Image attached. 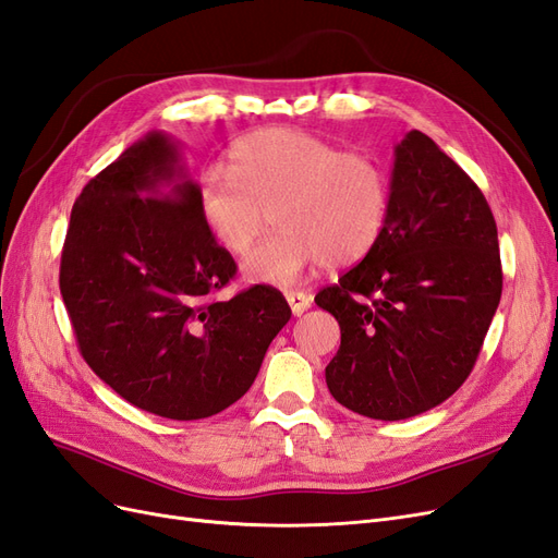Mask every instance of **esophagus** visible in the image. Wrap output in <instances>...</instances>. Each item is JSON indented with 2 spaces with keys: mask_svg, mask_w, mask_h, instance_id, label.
<instances>
[{
  "mask_svg": "<svg viewBox=\"0 0 558 558\" xmlns=\"http://www.w3.org/2000/svg\"><path fill=\"white\" fill-rule=\"evenodd\" d=\"M286 300H289V307L295 316H300L302 312H307L310 305H312L310 295L302 293V291H286Z\"/></svg>",
  "mask_w": 558,
  "mask_h": 558,
  "instance_id": "34e87169",
  "label": "esophagus"
}]
</instances>
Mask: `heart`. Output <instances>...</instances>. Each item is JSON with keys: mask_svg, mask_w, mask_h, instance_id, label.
<instances>
[{"mask_svg": "<svg viewBox=\"0 0 558 558\" xmlns=\"http://www.w3.org/2000/svg\"><path fill=\"white\" fill-rule=\"evenodd\" d=\"M228 158L230 170L214 165L199 174L197 209L230 253L248 251L275 209L279 230L242 265L251 281L293 283L316 263L347 267L379 244L391 183L369 154L305 130L267 128L234 142Z\"/></svg>", "mask_w": 558, "mask_h": 558, "instance_id": "heart-1", "label": "heart"}]
</instances>
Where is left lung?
<instances>
[{
	"instance_id": "obj_1",
	"label": "left lung",
	"mask_w": 558,
	"mask_h": 558,
	"mask_svg": "<svg viewBox=\"0 0 558 558\" xmlns=\"http://www.w3.org/2000/svg\"><path fill=\"white\" fill-rule=\"evenodd\" d=\"M500 293L484 193L424 132H408L379 244L314 298L342 330L326 367L332 398L379 421L445 402L475 367Z\"/></svg>"
}]
</instances>
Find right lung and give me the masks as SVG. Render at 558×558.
I'll return each instance as SVG.
<instances>
[{"mask_svg":"<svg viewBox=\"0 0 558 558\" xmlns=\"http://www.w3.org/2000/svg\"><path fill=\"white\" fill-rule=\"evenodd\" d=\"M234 275L162 132L125 148L74 202L60 293L83 361L134 408L195 421L248 391L291 307L265 283L218 300Z\"/></svg>","mask_w":558,"mask_h":558,"instance_id":"right-lung-1","label":"right lung"}]
</instances>
